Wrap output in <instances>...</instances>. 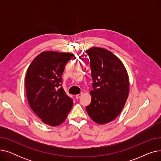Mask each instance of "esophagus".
Returning a JSON list of instances; mask_svg holds the SVG:
<instances>
[{"label": "esophagus", "instance_id": "34e87169", "mask_svg": "<svg viewBox=\"0 0 161 161\" xmlns=\"http://www.w3.org/2000/svg\"><path fill=\"white\" fill-rule=\"evenodd\" d=\"M83 94L82 93H80V94H78V95H75V98H76V99H78V98H80L81 97V95H82Z\"/></svg>", "mask_w": 161, "mask_h": 161}]
</instances>
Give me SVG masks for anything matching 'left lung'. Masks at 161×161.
<instances>
[{
    "label": "left lung",
    "mask_w": 161,
    "mask_h": 161,
    "mask_svg": "<svg viewBox=\"0 0 161 161\" xmlns=\"http://www.w3.org/2000/svg\"><path fill=\"white\" fill-rule=\"evenodd\" d=\"M90 59L93 89L86 111L92 120L106 124L114 120L125 104L129 91L127 72L120 59L104 48L86 50Z\"/></svg>",
    "instance_id": "obj_1"
}]
</instances>
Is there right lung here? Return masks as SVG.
<instances>
[{
    "mask_svg": "<svg viewBox=\"0 0 161 161\" xmlns=\"http://www.w3.org/2000/svg\"><path fill=\"white\" fill-rule=\"evenodd\" d=\"M74 54L44 52L29 65L25 76L29 104L42 121L50 126L63 123L73 106L62 85V75Z\"/></svg>",
    "mask_w": 161,
    "mask_h": 161,
    "instance_id": "add662e5",
    "label": "right lung"
}]
</instances>
